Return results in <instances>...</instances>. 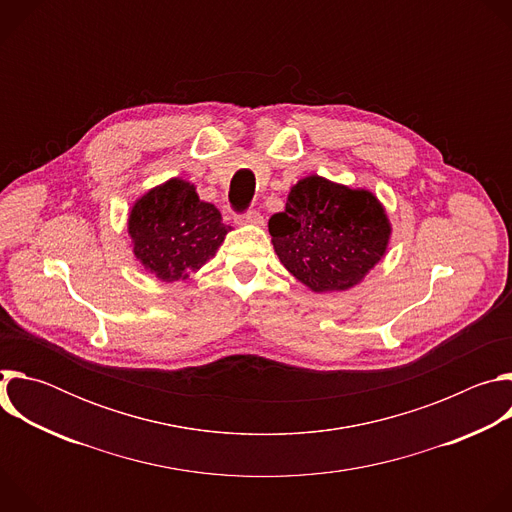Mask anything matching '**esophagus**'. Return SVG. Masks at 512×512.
I'll list each match as a JSON object with an SVG mask.
<instances>
[{"label": "esophagus", "instance_id": "34e87169", "mask_svg": "<svg viewBox=\"0 0 512 512\" xmlns=\"http://www.w3.org/2000/svg\"><path fill=\"white\" fill-rule=\"evenodd\" d=\"M239 225H263V216L259 210H247L243 214H237Z\"/></svg>", "mask_w": 512, "mask_h": 512}]
</instances>
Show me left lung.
<instances>
[{
  "label": "left lung",
  "mask_w": 512,
  "mask_h": 512,
  "mask_svg": "<svg viewBox=\"0 0 512 512\" xmlns=\"http://www.w3.org/2000/svg\"><path fill=\"white\" fill-rule=\"evenodd\" d=\"M269 235L298 281L312 291H342L381 261L391 225L373 192L308 176L291 188L285 210L269 218Z\"/></svg>",
  "instance_id": "left-lung-1"
}]
</instances>
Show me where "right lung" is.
Here are the masks:
<instances>
[{
    "instance_id": "right-lung-1",
    "label": "right lung",
    "mask_w": 512,
    "mask_h": 512,
    "mask_svg": "<svg viewBox=\"0 0 512 512\" xmlns=\"http://www.w3.org/2000/svg\"><path fill=\"white\" fill-rule=\"evenodd\" d=\"M127 231L139 263L162 281L186 279L198 271L231 231L194 184L172 178L143 194L131 208Z\"/></svg>"
}]
</instances>
